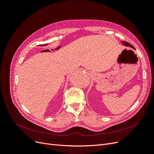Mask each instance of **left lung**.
<instances>
[{"label":"left lung","mask_w":154,"mask_h":154,"mask_svg":"<svg viewBox=\"0 0 154 154\" xmlns=\"http://www.w3.org/2000/svg\"><path fill=\"white\" fill-rule=\"evenodd\" d=\"M122 42L123 45H125V46H128V47H130V48H134L133 45H132V44H130V43H128V42H125V41H122Z\"/></svg>","instance_id":"obj_1"}]
</instances>
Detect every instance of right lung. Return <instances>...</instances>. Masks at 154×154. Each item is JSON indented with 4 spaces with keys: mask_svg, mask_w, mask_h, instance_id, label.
<instances>
[{
    "mask_svg": "<svg viewBox=\"0 0 154 154\" xmlns=\"http://www.w3.org/2000/svg\"><path fill=\"white\" fill-rule=\"evenodd\" d=\"M48 44H43V45H40V46H45V45H47Z\"/></svg>",
    "mask_w": 154,
    "mask_h": 154,
    "instance_id": "1",
    "label": "right lung"
}]
</instances>
